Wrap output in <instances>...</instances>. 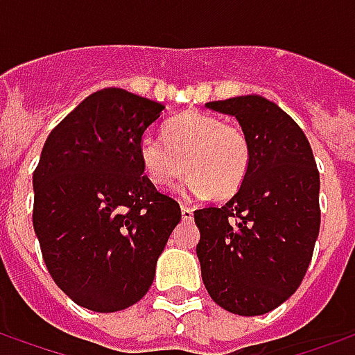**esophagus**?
Listing matches in <instances>:
<instances>
[{
    "label": "esophagus",
    "mask_w": 355,
    "mask_h": 355,
    "mask_svg": "<svg viewBox=\"0 0 355 355\" xmlns=\"http://www.w3.org/2000/svg\"><path fill=\"white\" fill-rule=\"evenodd\" d=\"M180 213H182V218H184V220H192L193 218V209L188 207V205H182V207H180Z\"/></svg>",
    "instance_id": "34e87169"
}]
</instances>
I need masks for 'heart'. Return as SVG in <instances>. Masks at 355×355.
Instances as JSON below:
<instances>
[{"label": "heart", "mask_w": 355, "mask_h": 355, "mask_svg": "<svg viewBox=\"0 0 355 355\" xmlns=\"http://www.w3.org/2000/svg\"><path fill=\"white\" fill-rule=\"evenodd\" d=\"M165 140L154 135L139 142L140 165L157 188L190 175L186 190L196 196L230 198L245 182L251 167V140L236 123L205 112H184L163 127Z\"/></svg>", "instance_id": "heart-1"}]
</instances>
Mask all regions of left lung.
Segmentation results:
<instances>
[{"label": "left lung", "mask_w": 355, "mask_h": 355, "mask_svg": "<svg viewBox=\"0 0 355 355\" xmlns=\"http://www.w3.org/2000/svg\"><path fill=\"white\" fill-rule=\"evenodd\" d=\"M251 140L245 182L223 207L193 211L205 289L238 315H262L298 289L320 234V173L302 129L259 94L205 104Z\"/></svg>", "instance_id": "left-lung-1"}]
</instances>
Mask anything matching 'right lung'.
<instances>
[{"mask_svg": "<svg viewBox=\"0 0 355 355\" xmlns=\"http://www.w3.org/2000/svg\"><path fill=\"white\" fill-rule=\"evenodd\" d=\"M125 89L89 94L51 131L34 171V220L60 289L93 312H117L150 289L180 207L142 175L139 142L163 112Z\"/></svg>", "mask_w": 355, "mask_h": 355, "instance_id": "right-lung-1", "label": "right lung"}]
</instances>
